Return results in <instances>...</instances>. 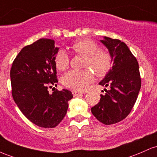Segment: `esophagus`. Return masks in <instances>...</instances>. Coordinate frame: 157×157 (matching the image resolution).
<instances>
[{"mask_svg": "<svg viewBox=\"0 0 157 157\" xmlns=\"http://www.w3.org/2000/svg\"><path fill=\"white\" fill-rule=\"evenodd\" d=\"M72 93H73V96H78L82 94V92H80V91H78V90H73L72 91Z\"/></svg>", "mask_w": 157, "mask_h": 157, "instance_id": "obj_1", "label": "esophagus"}]
</instances>
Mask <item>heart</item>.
I'll use <instances>...</instances> for the list:
<instances>
[{
  "mask_svg": "<svg viewBox=\"0 0 157 157\" xmlns=\"http://www.w3.org/2000/svg\"><path fill=\"white\" fill-rule=\"evenodd\" d=\"M70 49L77 55L85 57L82 70H70L62 77V83L67 87L75 90H84L94 79L93 73L99 78L105 77L112 69L113 59L111 54L99 50V46L89 38L80 39L70 46ZM56 69L63 71L68 67L70 57L66 52L59 50L54 56ZM91 69L92 70H90Z\"/></svg>",
  "mask_w": 157,
  "mask_h": 157,
  "instance_id": "heart-1",
  "label": "heart"
}]
</instances>
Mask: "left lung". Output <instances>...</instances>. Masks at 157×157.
I'll return each mask as SVG.
<instances>
[{"mask_svg":"<svg viewBox=\"0 0 157 157\" xmlns=\"http://www.w3.org/2000/svg\"><path fill=\"white\" fill-rule=\"evenodd\" d=\"M101 41L113 59V66L100 82L109 87L96 105L91 108L94 117L105 124L121 121L133 109L141 87V77L136 59L124 42L105 37Z\"/></svg>","mask_w":157,"mask_h":157,"instance_id":"1","label":"left lung"}]
</instances>
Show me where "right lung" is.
Segmentation results:
<instances>
[{"label": "right lung", "mask_w": 157, "mask_h": 157, "mask_svg": "<svg viewBox=\"0 0 157 157\" xmlns=\"http://www.w3.org/2000/svg\"><path fill=\"white\" fill-rule=\"evenodd\" d=\"M59 48L55 40L40 38L24 47L10 70L12 95L21 111L40 128H55L62 121L73 94L68 90L48 88L58 82L54 56Z\"/></svg>", "instance_id": "right-lung-1"}]
</instances>
